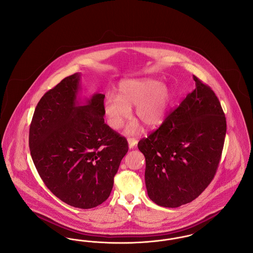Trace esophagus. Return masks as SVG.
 <instances>
[{
  "label": "esophagus",
  "instance_id": "obj_1",
  "mask_svg": "<svg viewBox=\"0 0 253 253\" xmlns=\"http://www.w3.org/2000/svg\"><path fill=\"white\" fill-rule=\"evenodd\" d=\"M127 143H128V146H129V148H133L134 146H136L137 143H138V141H137L135 138L129 137V138H127Z\"/></svg>",
  "mask_w": 253,
  "mask_h": 253
}]
</instances>
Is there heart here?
<instances>
[{"instance_id": "b5f03b06", "label": "heart", "mask_w": 253, "mask_h": 253, "mask_svg": "<svg viewBox=\"0 0 253 253\" xmlns=\"http://www.w3.org/2000/svg\"><path fill=\"white\" fill-rule=\"evenodd\" d=\"M170 94L167 86L152 79L125 81L118 88L117 96L108 94L104 102V112L108 126L118 130L130 116L134 106V115L146 126H156L166 118ZM140 130L137 122L130 123L126 128L127 134Z\"/></svg>"}]
</instances>
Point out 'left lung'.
Returning a JSON list of instances; mask_svg holds the SVG:
<instances>
[{"label":"left lung","instance_id":"8db88e82","mask_svg":"<svg viewBox=\"0 0 253 253\" xmlns=\"http://www.w3.org/2000/svg\"><path fill=\"white\" fill-rule=\"evenodd\" d=\"M195 89L138 143L146 158V190L165 208L196 199L214 178L225 143L226 121L212 89L196 76Z\"/></svg>","mask_w":253,"mask_h":253}]
</instances>
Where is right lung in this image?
<instances>
[{
    "mask_svg": "<svg viewBox=\"0 0 253 253\" xmlns=\"http://www.w3.org/2000/svg\"><path fill=\"white\" fill-rule=\"evenodd\" d=\"M80 73L61 81L41 98L29 128V148L44 185L56 197L92 209L109 197L126 138L105 124V95L78 99Z\"/></svg>",
    "mask_w": 253,
    "mask_h": 253,
    "instance_id": "obj_1",
    "label": "right lung"
}]
</instances>
